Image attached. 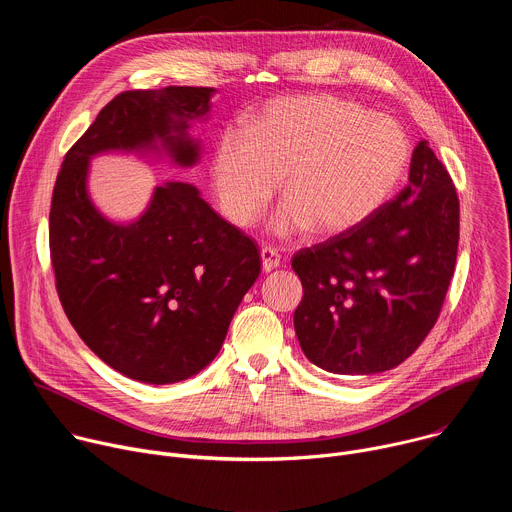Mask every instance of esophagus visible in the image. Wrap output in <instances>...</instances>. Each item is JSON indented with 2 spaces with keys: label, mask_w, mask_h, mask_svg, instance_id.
I'll list each match as a JSON object with an SVG mask.
<instances>
[{
  "label": "esophagus",
  "mask_w": 512,
  "mask_h": 512,
  "mask_svg": "<svg viewBox=\"0 0 512 512\" xmlns=\"http://www.w3.org/2000/svg\"><path fill=\"white\" fill-rule=\"evenodd\" d=\"M279 265H281V255L277 253V249L263 247L261 249V267H263V271L267 273V271H271V269H275Z\"/></svg>",
  "instance_id": "obj_1"
}]
</instances>
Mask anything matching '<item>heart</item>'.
I'll return each instance as SVG.
<instances>
[{
  "instance_id": "1",
  "label": "heart",
  "mask_w": 512,
  "mask_h": 512,
  "mask_svg": "<svg viewBox=\"0 0 512 512\" xmlns=\"http://www.w3.org/2000/svg\"><path fill=\"white\" fill-rule=\"evenodd\" d=\"M409 162L403 129L332 95L267 105L247 129L231 127L212 156V188L223 214L251 227L283 178L287 198L273 218L281 235H338L391 196Z\"/></svg>"
}]
</instances>
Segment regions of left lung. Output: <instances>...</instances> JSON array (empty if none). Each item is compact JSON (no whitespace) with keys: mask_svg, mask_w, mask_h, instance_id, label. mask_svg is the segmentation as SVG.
<instances>
[{"mask_svg":"<svg viewBox=\"0 0 512 512\" xmlns=\"http://www.w3.org/2000/svg\"><path fill=\"white\" fill-rule=\"evenodd\" d=\"M458 239L456 186L421 139L393 200L291 259L304 287L294 326L308 360L334 375H377L409 358L442 312Z\"/></svg>","mask_w":512,"mask_h":512,"instance_id":"left-lung-1","label":"left lung"}]
</instances>
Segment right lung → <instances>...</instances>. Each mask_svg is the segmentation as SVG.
<instances>
[{
  "label": "right lung",
  "instance_id": "1",
  "mask_svg": "<svg viewBox=\"0 0 512 512\" xmlns=\"http://www.w3.org/2000/svg\"><path fill=\"white\" fill-rule=\"evenodd\" d=\"M210 87L123 91L66 152L50 204V261L66 318L117 373L150 385L184 381L218 354L261 273L259 247L218 216L192 184L158 186L139 221L115 225L87 194L89 160L156 150L198 160L188 121Z\"/></svg>",
  "mask_w": 512,
  "mask_h": 512
}]
</instances>
